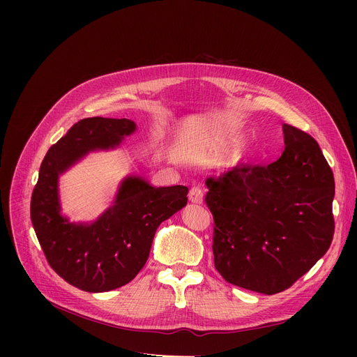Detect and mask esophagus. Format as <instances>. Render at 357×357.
Listing matches in <instances>:
<instances>
[{"label":"esophagus","instance_id":"1","mask_svg":"<svg viewBox=\"0 0 357 357\" xmlns=\"http://www.w3.org/2000/svg\"><path fill=\"white\" fill-rule=\"evenodd\" d=\"M190 201L194 204H202L204 201V192L199 186H194L190 190Z\"/></svg>","mask_w":357,"mask_h":357}]
</instances>
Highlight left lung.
I'll return each mask as SVG.
<instances>
[{"label":"left lung","instance_id":"obj_1","mask_svg":"<svg viewBox=\"0 0 357 357\" xmlns=\"http://www.w3.org/2000/svg\"><path fill=\"white\" fill-rule=\"evenodd\" d=\"M282 128L285 150L276 162L237 165L205 181L215 269L229 284L266 295L305 275L334 234L331 167L308 133Z\"/></svg>","mask_w":357,"mask_h":357}]
</instances>
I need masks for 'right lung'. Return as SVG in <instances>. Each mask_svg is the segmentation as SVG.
Listing matches in <instances>:
<instances>
[{"label":"right lung","instance_id":"add662e5","mask_svg":"<svg viewBox=\"0 0 357 357\" xmlns=\"http://www.w3.org/2000/svg\"><path fill=\"white\" fill-rule=\"evenodd\" d=\"M136 130L127 119H84L46 153L33 190L30 217L50 268L86 292H107L128 284L142 271L160 222L186 205L183 185L155 188L128 176L114 205L91 224L62 217L58 178L91 150L116 147Z\"/></svg>","mask_w":357,"mask_h":357}]
</instances>
